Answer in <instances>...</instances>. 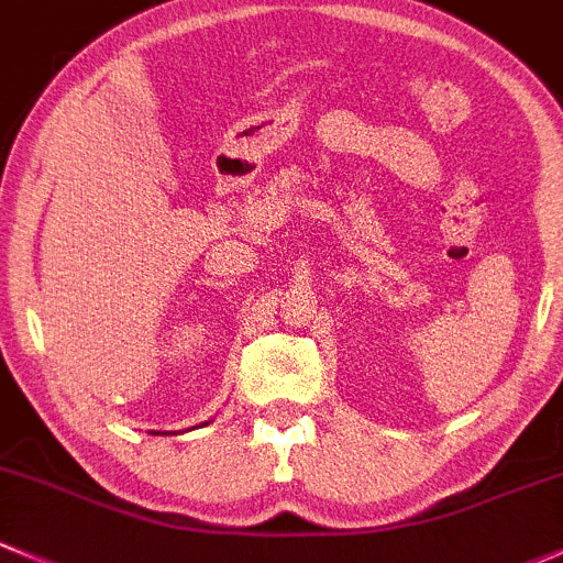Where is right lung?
I'll return each mask as SVG.
<instances>
[{
  "label": "right lung",
  "mask_w": 563,
  "mask_h": 563,
  "mask_svg": "<svg viewBox=\"0 0 563 563\" xmlns=\"http://www.w3.org/2000/svg\"><path fill=\"white\" fill-rule=\"evenodd\" d=\"M202 426H206V422H202Z\"/></svg>",
  "instance_id": "right-lung-1"
}]
</instances>
